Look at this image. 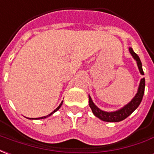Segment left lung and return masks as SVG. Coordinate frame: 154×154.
I'll return each mask as SVG.
<instances>
[{"label": "left lung", "mask_w": 154, "mask_h": 154, "mask_svg": "<svg viewBox=\"0 0 154 154\" xmlns=\"http://www.w3.org/2000/svg\"><path fill=\"white\" fill-rule=\"evenodd\" d=\"M129 50H130V52H131V55L134 58V60L137 61V65H138V67H139V69H140V74L141 75H144L143 69H142V63L140 61L139 56L133 51L132 48H129ZM144 87H145V79H144V78H143L141 79V81H140V87H139L138 93L135 95V97L131 100V103H128L126 106H125L123 108L118 110L116 112H103V111L100 110L99 108H97V106H95V104L93 103L90 96L88 95L89 106H90V108L92 109V112H93L94 115L99 119H101L102 121L109 122H121V121H123L126 117H128L139 106V105L141 103V101H142V98H143V94H144Z\"/></svg>", "instance_id": "8db88e82"}]
</instances>
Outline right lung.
I'll return each instance as SVG.
<instances>
[{
    "label": "right lung",
    "mask_w": 154,
    "mask_h": 154,
    "mask_svg": "<svg viewBox=\"0 0 154 154\" xmlns=\"http://www.w3.org/2000/svg\"><path fill=\"white\" fill-rule=\"evenodd\" d=\"M62 103H63V102H61V103H60V105H59V106H58V107H57V109H55V110H54L53 112H51V113H50V114H49V115L46 116H42V117H39V118H36V119H43V118H46V117H48V116H51V114H52V113H54V112H57V110H59V108H60V106H61V105H62Z\"/></svg>",
    "instance_id": "right-lung-1"
}]
</instances>
